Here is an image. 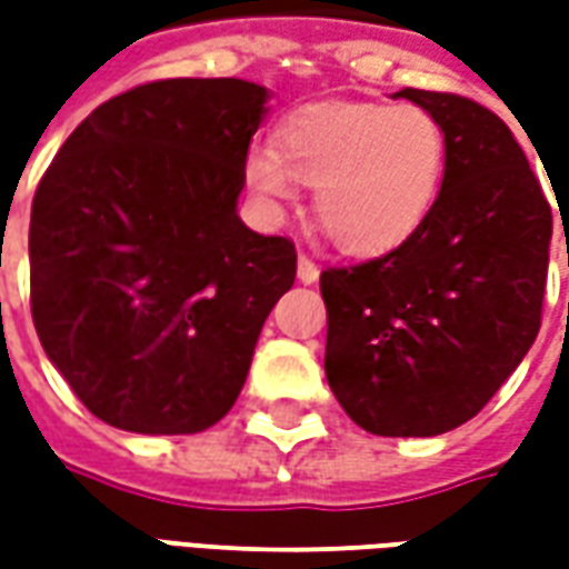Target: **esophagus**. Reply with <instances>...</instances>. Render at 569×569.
Returning a JSON list of instances; mask_svg holds the SVG:
<instances>
[{"label": "esophagus", "instance_id": "1", "mask_svg": "<svg viewBox=\"0 0 569 569\" xmlns=\"http://www.w3.org/2000/svg\"><path fill=\"white\" fill-rule=\"evenodd\" d=\"M317 277H320L317 261L301 252V256H298V280H301V283H317Z\"/></svg>", "mask_w": 569, "mask_h": 569}]
</instances>
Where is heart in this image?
Returning <instances> with one entry per match:
<instances>
[{
    "mask_svg": "<svg viewBox=\"0 0 569 569\" xmlns=\"http://www.w3.org/2000/svg\"><path fill=\"white\" fill-rule=\"evenodd\" d=\"M448 137L415 103L332 100L283 118L273 149L249 151L247 186L280 210L296 179L313 186L317 222L350 256H378L418 231L439 198Z\"/></svg>",
    "mask_w": 569,
    "mask_h": 569,
    "instance_id": "obj_1",
    "label": "heart"
}]
</instances>
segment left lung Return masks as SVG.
<instances>
[{"mask_svg":"<svg viewBox=\"0 0 569 569\" xmlns=\"http://www.w3.org/2000/svg\"><path fill=\"white\" fill-rule=\"evenodd\" d=\"M396 97L441 121L445 179L408 240L320 273L326 378L366 432L439 436L476 418L537 341L551 207L490 109L418 88Z\"/></svg>","mask_w":569,"mask_h":569,"instance_id":"8db88e82","label":"left lung"}]
</instances>
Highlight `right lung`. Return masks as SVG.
Returning a JSON list of instances; mask_svg holds the SVG:
<instances>
[{
  "mask_svg": "<svg viewBox=\"0 0 569 569\" xmlns=\"http://www.w3.org/2000/svg\"><path fill=\"white\" fill-rule=\"evenodd\" d=\"M264 103L243 79L149 81L97 106L36 188L32 322L109 427L188 436L222 420L296 283L292 240L237 216Z\"/></svg>",
  "mask_w": 569,
  "mask_h": 569,
  "instance_id": "right-lung-1",
  "label": "right lung"
}]
</instances>
